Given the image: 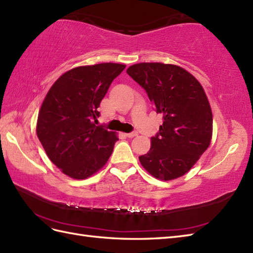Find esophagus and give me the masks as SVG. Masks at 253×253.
<instances>
[{
	"mask_svg": "<svg viewBox=\"0 0 253 253\" xmlns=\"http://www.w3.org/2000/svg\"><path fill=\"white\" fill-rule=\"evenodd\" d=\"M125 136H126L127 138H133V137H136V136H138V132H137V131L128 132V133H125Z\"/></svg>",
	"mask_w": 253,
	"mask_h": 253,
	"instance_id": "34e87169",
	"label": "esophagus"
}]
</instances>
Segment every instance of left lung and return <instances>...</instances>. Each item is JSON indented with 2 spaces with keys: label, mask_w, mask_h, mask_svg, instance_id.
Listing matches in <instances>:
<instances>
[{
  "label": "left lung",
  "mask_w": 253,
  "mask_h": 253,
  "mask_svg": "<svg viewBox=\"0 0 253 253\" xmlns=\"http://www.w3.org/2000/svg\"><path fill=\"white\" fill-rule=\"evenodd\" d=\"M127 73L148 93L156 113L163 114L149 153L139 156L141 165L160 180L181 177L207 150L212 136V112L204 88L173 64L137 63Z\"/></svg>",
  "instance_id": "1"
}]
</instances>
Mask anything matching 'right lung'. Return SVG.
Wrapping results in <instances>:
<instances>
[{
  "label": "right lung",
  "instance_id": "obj_1",
  "mask_svg": "<svg viewBox=\"0 0 253 253\" xmlns=\"http://www.w3.org/2000/svg\"><path fill=\"white\" fill-rule=\"evenodd\" d=\"M125 64L99 63L62 74L41 107L37 133L47 156L73 179H86L102 168L119 138L97 126L98 108Z\"/></svg>",
  "mask_w": 253,
  "mask_h": 253
}]
</instances>
